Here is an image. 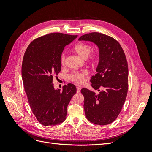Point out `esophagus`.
<instances>
[{
    "label": "esophagus",
    "instance_id": "esophagus-1",
    "mask_svg": "<svg viewBox=\"0 0 152 152\" xmlns=\"http://www.w3.org/2000/svg\"><path fill=\"white\" fill-rule=\"evenodd\" d=\"M80 90H81L80 87V86H77V93H80Z\"/></svg>",
    "mask_w": 152,
    "mask_h": 152
}]
</instances>
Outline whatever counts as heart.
<instances>
[{
	"mask_svg": "<svg viewBox=\"0 0 152 152\" xmlns=\"http://www.w3.org/2000/svg\"><path fill=\"white\" fill-rule=\"evenodd\" d=\"M74 50L76 52V53L79 55L80 57H81L82 58L84 59H86L88 58L89 55L90 54V53L91 52V48L89 45H87L86 44H83V43H79L77 44V45H75V46L74 48ZM97 58V56L96 55L94 54L93 56H91V60L92 61H94L95 59ZM65 59H66V56L65 53H63L61 54V63L62 65H63L64 63L65 62ZM88 74V72L86 70H82L81 72H75L72 73L69 77L70 79L75 82V83H82L84 80V77L85 76L87 75Z\"/></svg>",
	"mask_w": 152,
	"mask_h": 152,
	"instance_id": "heart-1",
	"label": "heart"
}]
</instances>
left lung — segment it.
<instances>
[{"mask_svg": "<svg viewBox=\"0 0 152 152\" xmlns=\"http://www.w3.org/2000/svg\"><path fill=\"white\" fill-rule=\"evenodd\" d=\"M79 40L93 42L99 50L96 73L90 80L99 93L86 88L80 91L86 118L98 125H107L117 118L126 99L129 72L125 53L116 40L98 32L85 34Z\"/></svg>", "mask_w": 152, "mask_h": 152, "instance_id": "left-lung-1", "label": "left lung"}]
</instances>
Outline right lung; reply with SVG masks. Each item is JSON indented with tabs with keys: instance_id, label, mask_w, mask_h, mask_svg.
I'll list each match as a JSON object with an SVG mask.
<instances>
[{
	"instance_id": "obj_1",
	"label": "right lung",
	"mask_w": 152,
	"mask_h": 152,
	"mask_svg": "<svg viewBox=\"0 0 152 152\" xmlns=\"http://www.w3.org/2000/svg\"><path fill=\"white\" fill-rule=\"evenodd\" d=\"M77 37L53 33L34 40L27 48L23 59L21 75L25 93L32 112L45 126L65 121L67 107L77 89L68 84L62 91L55 89L53 78L61 71L64 48Z\"/></svg>"
}]
</instances>
